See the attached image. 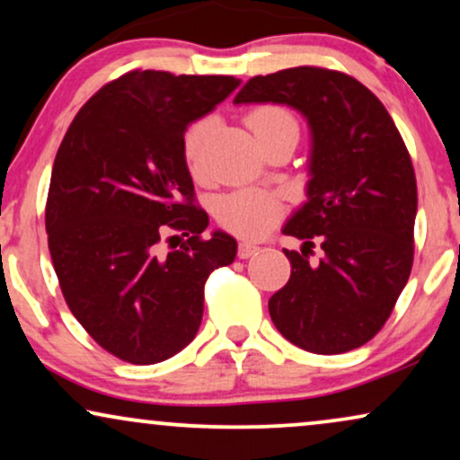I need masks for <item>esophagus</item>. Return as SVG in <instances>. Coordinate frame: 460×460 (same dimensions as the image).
<instances>
[{
  "label": "esophagus",
  "instance_id": "obj_1",
  "mask_svg": "<svg viewBox=\"0 0 460 460\" xmlns=\"http://www.w3.org/2000/svg\"><path fill=\"white\" fill-rule=\"evenodd\" d=\"M257 250H259L257 243L240 242V246H237V257H240V259H248V257H252V254L257 252Z\"/></svg>",
  "mask_w": 460,
  "mask_h": 460
}]
</instances>
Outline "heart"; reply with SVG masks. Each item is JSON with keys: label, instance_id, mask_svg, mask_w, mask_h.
I'll return each instance as SVG.
<instances>
[{"label": "heart", "instance_id": "b5f03b06", "mask_svg": "<svg viewBox=\"0 0 460 460\" xmlns=\"http://www.w3.org/2000/svg\"><path fill=\"white\" fill-rule=\"evenodd\" d=\"M248 125L261 139L282 129H297L293 114L280 106H261L248 114ZM217 129V119L206 116L187 129L184 136V159L193 173H201L208 146ZM282 201L265 190L243 189L223 197L217 206V218L231 234L240 237H259L271 229L282 217Z\"/></svg>", "mask_w": 460, "mask_h": 460}]
</instances>
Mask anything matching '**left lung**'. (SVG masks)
I'll list each match as a JSON object with an SVG mask.
<instances>
[{
  "label": "left lung",
  "mask_w": 460,
  "mask_h": 460,
  "mask_svg": "<svg viewBox=\"0 0 460 460\" xmlns=\"http://www.w3.org/2000/svg\"><path fill=\"white\" fill-rule=\"evenodd\" d=\"M235 103H287L312 129L307 201L282 234L290 278L270 299V316L290 344L341 354L385 327L414 263L416 176L385 103L357 78L301 66L254 75ZM314 241L323 257L309 261Z\"/></svg>",
  "instance_id": "left-lung-1"
}]
</instances>
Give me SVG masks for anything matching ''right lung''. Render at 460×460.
<instances>
[{"label": "right lung", "instance_id": "right-lung-1", "mask_svg": "<svg viewBox=\"0 0 460 460\" xmlns=\"http://www.w3.org/2000/svg\"><path fill=\"white\" fill-rule=\"evenodd\" d=\"M237 84L133 69L78 110L57 150L50 259L75 321L116 358L153 365L189 346L208 276L234 263V237H203L210 220L197 206L184 131Z\"/></svg>", "mask_w": 460, "mask_h": 460}]
</instances>
